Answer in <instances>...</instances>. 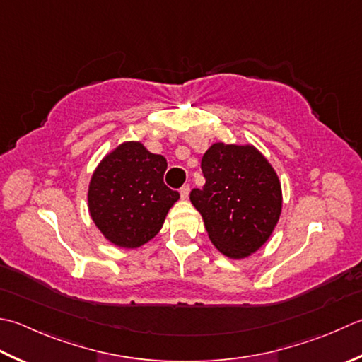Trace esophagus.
Here are the masks:
<instances>
[{"label":"esophagus","mask_w":362,"mask_h":362,"mask_svg":"<svg viewBox=\"0 0 362 362\" xmlns=\"http://www.w3.org/2000/svg\"><path fill=\"white\" fill-rule=\"evenodd\" d=\"M180 196H182V199H188V196H189V185H183V187L180 188Z\"/></svg>","instance_id":"esophagus-1"}]
</instances>
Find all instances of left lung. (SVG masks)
Listing matches in <instances>:
<instances>
[{"mask_svg":"<svg viewBox=\"0 0 362 362\" xmlns=\"http://www.w3.org/2000/svg\"><path fill=\"white\" fill-rule=\"evenodd\" d=\"M202 189L189 193L210 242L229 259H245L267 243L282 210L278 174L251 144L215 143L204 153Z\"/></svg>","mask_w":362,"mask_h":362,"instance_id":"left-lung-1","label":"left lung"}]
</instances>
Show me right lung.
Segmentation results:
<instances>
[{
    "label": "right lung",
    "instance_id": "add662e5",
    "mask_svg": "<svg viewBox=\"0 0 362 362\" xmlns=\"http://www.w3.org/2000/svg\"><path fill=\"white\" fill-rule=\"evenodd\" d=\"M163 155L151 153L138 141L119 144L98 163L90 177L88 207L103 237L134 250L160 232L180 194L168 188Z\"/></svg>",
    "mask_w": 362,
    "mask_h": 362
}]
</instances>
